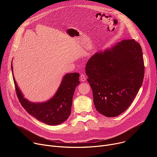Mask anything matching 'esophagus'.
Masks as SVG:
<instances>
[{
  "label": "esophagus",
  "instance_id": "34e87169",
  "mask_svg": "<svg viewBox=\"0 0 157 157\" xmlns=\"http://www.w3.org/2000/svg\"><path fill=\"white\" fill-rule=\"evenodd\" d=\"M80 80L81 81V82H84L86 80V75L84 74H81L80 76Z\"/></svg>",
  "mask_w": 157,
  "mask_h": 157
}]
</instances>
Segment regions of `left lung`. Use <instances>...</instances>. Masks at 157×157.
Wrapping results in <instances>:
<instances>
[{"instance_id": "8db88e82", "label": "left lung", "mask_w": 157, "mask_h": 157, "mask_svg": "<svg viewBox=\"0 0 157 157\" xmlns=\"http://www.w3.org/2000/svg\"><path fill=\"white\" fill-rule=\"evenodd\" d=\"M144 69L141 47L134 40H124L97 52L85 70L98 112L108 117L124 112L142 86Z\"/></svg>"}]
</instances>
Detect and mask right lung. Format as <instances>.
<instances>
[{"label": "right lung", "instance_id": "add662e5", "mask_svg": "<svg viewBox=\"0 0 157 157\" xmlns=\"http://www.w3.org/2000/svg\"><path fill=\"white\" fill-rule=\"evenodd\" d=\"M12 72L18 100L27 113L37 120L49 125H57L68 119L70 116L75 89L80 83L79 74H66L53 96L47 101L34 102L24 97Z\"/></svg>", "mask_w": 157, "mask_h": 157}]
</instances>
